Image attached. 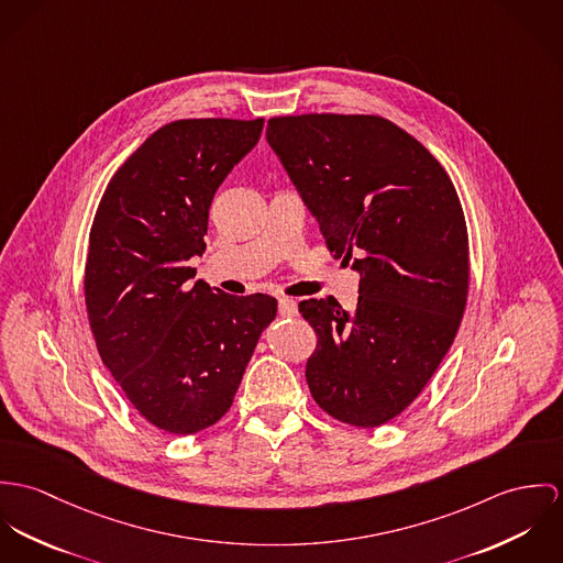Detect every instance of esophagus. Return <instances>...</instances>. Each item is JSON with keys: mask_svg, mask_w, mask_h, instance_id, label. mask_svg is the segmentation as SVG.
I'll use <instances>...</instances> for the list:
<instances>
[{"mask_svg": "<svg viewBox=\"0 0 563 563\" xmlns=\"http://www.w3.org/2000/svg\"><path fill=\"white\" fill-rule=\"evenodd\" d=\"M278 312L283 317H294V314H298V305L291 298H280L278 300Z\"/></svg>", "mask_w": 563, "mask_h": 563, "instance_id": "esophagus-1", "label": "esophagus"}]
</instances>
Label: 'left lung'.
<instances>
[{
	"instance_id": "left-lung-1",
	"label": "left lung",
	"mask_w": 563,
	"mask_h": 563,
	"mask_svg": "<svg viewBox=\"0 0 563 563\" xmlns=\"http://www.w3.org/2000/svg\"><path fill=\"white\" fill-rule=\"evenodd\" d=\"M265 135L330 254L361 274L352 312L330 296L300 302L317 332L312 399L343 423L377 428L419 397L460 328V198L437 157L382 117H278Z\"/></svg>"
}]
</instances>
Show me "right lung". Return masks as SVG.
<instances>
[{
    "label": "right lung",
    "mask_w": 563,
    "mask_h": 563,
    "mask_svg": "<svg viewBox=\"0 0 563 563\" xmlns=\"http://www.w3.org/2000/svg\"><path fill=\"white\" fill-rule=\"evenodd\" d=\"M263 119H188L157 129L99 202L86 258V309L103 365L155 428L188 437L233 404L276 298L229 296L194 278L209 207L251 153Z\"/></svg>",
    "instance_id": "add662e5"
}]
</instances>
